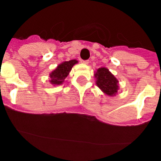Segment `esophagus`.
<instances>
[{
  "label": "esophagus",
  "mask_w": 161,
  "mask_h": 161,
  "mask_svg": "<svg viewBox=\"0 0 161 161\" xmlns=\"http://www.w3.org/2000/svg\"><path fill=\"white\" fill-rule=\"evenodd\" d=\"M80 62H81L82 64H89V61L88 60H81Z\"/></svg>",
  "instance_id": "obj_1"
}]
</instances>
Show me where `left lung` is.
<instances>
[{"label":"left lung","mask_w":161,"mask_h":161,"mask_svg":"<svg viewBox=\"0 0 161 161\" xmlns=\"http://www.w3.org/2000/svg\"><path fill=\"white\" fill-rule=\"evenodd\" d=\"M96 85L105 94L114 97L119 89V80L106 68H98L94 73Z\"/></svg>","instance_id":"obj_1"}]
</instances>
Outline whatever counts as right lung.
I'll list each match as a JSON object with an SVG mask.
<instances>
[{"label": "right lung", "mask_w": 161, "mask_h": 161, "mask_svg": "<svg viewBox=\"0 0 161 161\" xmlns=\"http://www.w3.org/2000/svg\"><path fill=\"white\" fill-rule=\"evenodd\" d=\"M78 63L76 59H72L69 61H64L59 64L55 70L50 73V83L54 86L60 85L64 82V80L68 76L72 70V67Z\"/></svg>", "instance_id": "obj_1"}]
</instances>
